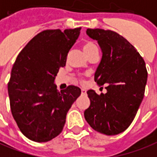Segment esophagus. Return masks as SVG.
Returning <instances> with one entry per match:
<instances>
[{"label": "esophagus", "instance_id": "1", "mask_svg": "<svg viewBox=\"0 0 157 157\" xmlns=\"http://www.w3.org/2000/svg\"><path fill=\"white\" fill-rule=\"evenodd\" d=\"M86 92L85 89H82V94H86Z\"/></svg>", "mask_w": 157, "mask_h": 157}]
</instances>
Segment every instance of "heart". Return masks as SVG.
Listing matches in <instances>:
<instances>
[{
  "instance_id": "obj_1",
  "label": "heart",
  "mask_w": 157,
  "mask_h": 157,
  "mask_svg": "<svg viewBox=\"0 0 157 157\" xmlns=\"http://www.w3.org/2000/svg\"><path fill=\"white\" fill-rule=\"evenodd\" d=\"M83 50H84V52L86 53V55L88 57L92 52L98 50V48L97 46L94 44V42H92L90 40H86L83 44ZM82 82H83V81H82Z\"/></svg>"
}]
</instances>
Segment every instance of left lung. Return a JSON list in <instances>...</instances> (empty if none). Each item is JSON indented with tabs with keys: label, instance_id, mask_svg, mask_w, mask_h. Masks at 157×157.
<instances>
[{
	"label": "left lung",
	"instance_id": "left-lung-1",
	"mask_svg": "<svg viewBox=\"0 0 157 157\" xmlns=\"http://www.w3.org/2000/svg\"><path fill=\"white\" fill-rule=\"evenodd\" d=\"M102 50L101 62L94 74L99 86L107 93H86L90 106L85 119L95 131L116 135L125 131L134 119L144 95L147 70L143 58L128 40L118 33L102 29H87ZM103 88V86H102Z\"/></svg>",
	"mask_w": 157,
	"mask_h": 157
}]
</instances>
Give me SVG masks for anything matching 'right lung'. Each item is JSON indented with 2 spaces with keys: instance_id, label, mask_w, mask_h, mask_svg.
Listing matches in <instances>:
<instances>
[{
  "instance_id": "right-lung-1",
  "label": "right lung",
  "mask_w": 157,
  "mask_h": 157,
  "mask_svg": "<svg viewBox=\"0 0 157 157\" xmlns=\"http://www.w3.org/2000/svg\"><path fill=\"white\" fill-rule=\"evenodd\" d=\"M81 29L41 31L23 48L13 63L7 85L10 107L17 127L29 140L48 142L59 135L68 110L81 95L78 86L59 91L54 84Z\"/></svg>"
}]
</instances>
